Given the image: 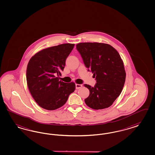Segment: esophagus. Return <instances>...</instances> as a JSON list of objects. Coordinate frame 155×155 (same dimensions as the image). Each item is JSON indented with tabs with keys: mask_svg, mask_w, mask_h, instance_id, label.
Returning a JSON list of instances; mask_svg holds the SVG:
<instances>
[{
	"mask_svg": "<svg viewBox=\"0 0 155 155\" xmlns=\"http://www.w3.org/2000/svg\"><path fill=\"white\" fill-rule=\"evenodd\" d=\"M75 87H76V89H79L81 87H82V85L81 84H76V85H75Z\"/></svg>",
	"mask_w": 155,
	"mask_h": 155,
	"instance_id": "34e87169",
	"label": "esophagus"
}]
</instances>
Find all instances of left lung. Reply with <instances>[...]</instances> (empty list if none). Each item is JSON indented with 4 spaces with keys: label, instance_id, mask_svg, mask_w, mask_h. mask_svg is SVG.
I'll return each mask as SVG.
<instances>
[{
    "label": "left lung",
    "instance_id": "obj_1",
    "mask_svg": "<svg viewBox=\"0 0 155 155\" xmlns=\"http://www.w3.org/2000/svg\"><path fill=\"white\" fill-rule=\"evenodd\" d=\"M88 71L94 74V87L84 84L90 91L84 100L94 110L107 108L120 95L126 73L120 55L113 46L98 42H81L76 45Z\"/></svg>",
    "mask_w": 155,
    "mask_h": 155
}]
</instances>
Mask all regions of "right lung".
<instances>
[{"instance_id": "right-lung-1", "label": "right lung", "mask_w": 155, "mask_h": 155, "mask_svg": "<svg viewBox=\"0 0 155 155\" xmlns=\"http://www.w3.org/2000/svg\"><path fill=\"white\" fill-rule=\"evenodd\" d=\"M74 45L64 44L52 46L37 53L29 60L26 70L29 91L42 108L54 110L61 107L75 91L74 83L58 80Z\"/></svg>"}]
</instances>
